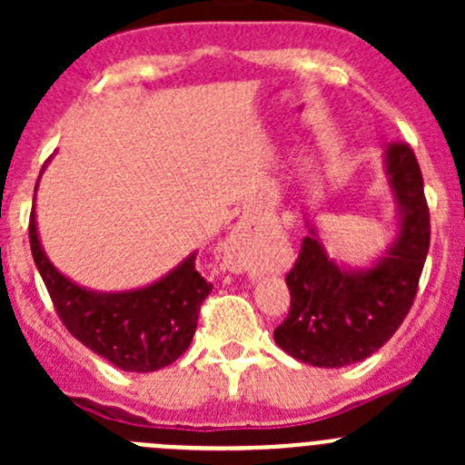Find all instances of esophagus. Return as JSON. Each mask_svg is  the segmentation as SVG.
<instances>
[{"label": "esophagus", "mask_w": 465, "mask_h": 465, "mask_svg": "<svg viewBox=\"0 0 465 465\" xmlns=\"http://www.w3.org/2000/svg\"><path fill=\"white\" fill-rule=\"evenodd\" d=\"M254 247H252V236L250 232H245V229H238V232L232 233V238L227 241V250H224V254H227V262L232 267H242V270H247V267H252V259H254Z\"/></svg>", "instance_id": "34e87169"}]
</instances>
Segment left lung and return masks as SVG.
Listing matches in <instances>:
<instances>
[{"label":"left lung","instance_id":"obj_1","mask_svg":"<svg viewBox=\"0 0 465 465\" xmlns=\"http://www.w3.org/2000/svg\"><path fill=\"white\" fill-rule=\"evenodd\" d=\"M389 186L396 195L401 229L378 262L346 270L328 259L308 224V236L285 274L290 312L276 326L274 341L312 367L337 369L376 353L401 328L414 303L430 250V209L414 150L389 143L384 153Z\"/></svg>","mask_w":465,"mask_h":465}]
</instances>
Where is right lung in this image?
Masks as SVG:
<instances>
[{
  "label": "right lung",
  "instance_id": "right-lung-1",
  "mask_svg": "<svg viewBox=\"0 0 465 465\" xmlns=\"http://www.w3.org/2000/svg\"><path fill=\"white\" fill-rule=\"evenodd\" d=\"M29 241L55 312L94 353L124 371L148 373L168 367L189 349L200 306L213 290L195 267V254L145 288L94 292L60 274L46 259L37 238L35 211H31Z\"/></svg>",
  "mask_w": 465,
  "mask_h": 465
}]
</instances>
